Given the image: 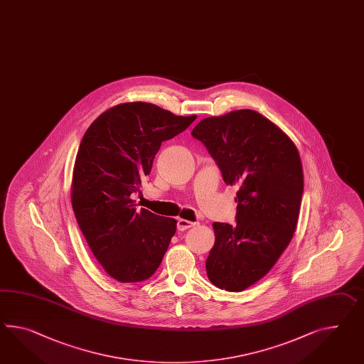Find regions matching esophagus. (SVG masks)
<instances>
[{"instance_id":"1","label":"esophagus","mask_w":364,"mask_h":364,"mask_svg":"<svg viewBox=\"0 0 364 364\" xmlns=\"http://www.w3.org/2000/svg\"><path fill=\"white\" fill-rule=\"evenodd\" d=\"M195 225L196 222L186 221V220L180 218V220H178V230L184 231L186 229H189V228H193Z\"/></svg>"}]
</instances>
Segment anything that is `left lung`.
I'll use <instances>...</instances> for the list:
<instances>
[{
    "label": "left lung",
    "instance_id": "obj_1",
    "mask_svg": "<svg viewBox=\"0 0 364 364\" xmlns=\"http://www.w3.org/2000/svg\"><path fill=\"white\" fill-rule=\"evenodd\" d=\"M192 135L225 183L238 186L235 223H213L206 274L215 287L240 292L264 277L292 240L304 191L300 154L280 127L250 109L204 118Z\"/></svg>",
    "mask_w": 364,
    "mask_h": 364
}]
</instances>
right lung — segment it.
I'll return each instance as SVG.
<instances>
[{"label":"right lung","instance_id":"add662e5","mask_svg":"<svg viewBox=\"0 0 364 364\" xmlns=\"http://www.w3.org/2000/svg\"><path fill=\"white\" fill-rule=\"evenodd\" d=\"M196 116H175L149 102H124L98 116L75 160L71 201L76 221L98 263L119 283L155 274L178 221L134 204L163 141Z\"/></svg>","mask_w":364,"mask_h":364}]
</instances>
